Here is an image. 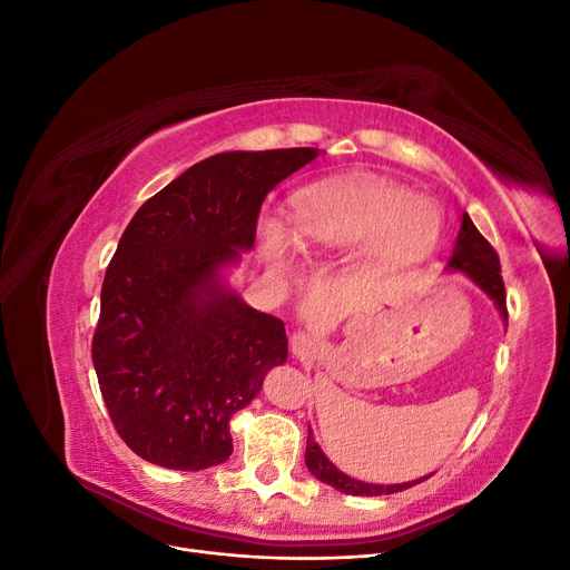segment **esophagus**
Returning a JSON list of instances; mask_svg holds the SVG:
<instances>
[{"mask_svg": "<svg viewBox=\"0 0 570 570\" xmlns=\"http://www.w3.org/2000/svg\"><path fill=\"white\" fill-rule=\"evenodd\" d=\"M289 350H292V354H297V356H306L308 352L314 350V340L308 337V335H304V333L292 335V340H289Z\"/></svg>", "mask_w": 570, "mask_h": 570, "instance_id": "esophagus-1", "label": "esophagus"}]
</instances>
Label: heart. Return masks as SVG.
Listing matches in <instances>:
<instances>
[{"label": "heart", "mask_w": 570, "mask_h": 570, "mask_svg": "<svg viewBox=\"0 0 570 570\" xmlns=\"http://www.w3.org/2000/svg\"><path fill=\"white\" fill-rule=\"evenodd\" d=\"M295 230L285 220H258V245L273 266L287 271L299 254L358 247L375 266L406 264L438 243V206L406 187L377 178L308 185L292 197Z\"/></svg>", "instance_id": "1"}]
</instances>
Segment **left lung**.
Returning a JSON list of instances; mask_svg holds the SVG:
<instances>
[{
	"mask_svg": "<svg viewBox=\"0 0 570 570\" xmlns=\"http://www.w3.org/2000/svg\"><path fill=\"white\" fill-rule=\"evenodd\" d=\"M444 271L450 273H463L465 278L473 281L485 295L494 302V306L499 308V316L504 318L507 323V292H504V281H502V266H499V256L497 252L490 247V243L485 237L480 235V230L473 226L471 216L463 212L461 216V230L456 235V243H454V252L450 264H446ZM306 469L312 471L314 478H318L325 485H331L344 494H354V497H377V494H394V492H402L406 488L419 485V482L428 480L419 478V480H411V482H400V485H377V482H364V480H356L347 473H342L337 465L323 454V450L318 446L312 428H308V435H306Z\"/></svg>",
	"mask_w": 570,
	"mask_h": 570,
	"instance_id": "obj_1",
	"label": "left lung"
}]
</instances>
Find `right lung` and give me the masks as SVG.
<instances>
[{
  "mask_svg": "<svg viewBox=\"0 0 570 570\" xmlns=\"http://www.w3.org/2000/svg\"><path fill=\"white\" fill-rule=\"evenodd\" d=\"M314 147L223 151L147 199L101 285L92 364L130 450L174 471L233 454L230 419L285 364V323L243 302L223 271L249 252L271 189Z\"/></svg>",
  "mask_w": 570,
  "mask_h": 570,
  "instance_id": "1",
  "label": "right lung"
}]
</instances>
